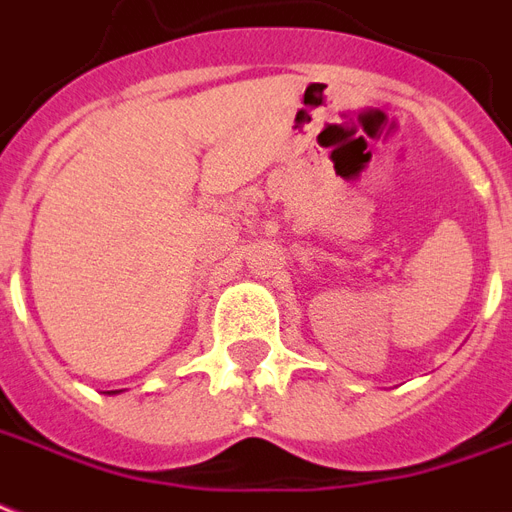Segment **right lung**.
I'll return each mask as SVG.
<instances>
[{
	"instance_id": "1",
	"label": "right lung",
	"mask_w": 512,
	"mask_h": 512,
	"mask_svg": "<svg viewBox=\"0 0 512 512\" xmlns=\"http://www.w3.org/2000/svg\"><path fill=\"white\" fill-rule=\"evenodd\" d=\"M115 392H120V389H115ZM115 392H109V395H115Z\"/></svg>"
}]
</instances>
